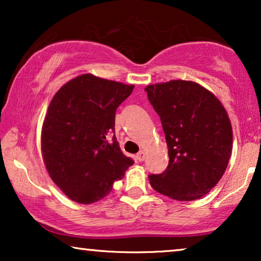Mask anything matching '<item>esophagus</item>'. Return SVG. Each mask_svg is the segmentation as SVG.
I'll return each mask as SVG.
<instances>
[{"label":"esophagus","mask_w":261,"mask_h":261,"mask_svg":"<svg viewBox=\"0 0 261 261\" xmlns=\"http://www.w3.org/2000/svg\"><path fill=\"white\" fill-rule=\"evenodd\" d=\"M146 158V152L145 151H140L137 154V159L139 160V162H144Z\"/></svg>","instance_id":"34e87169"}]
</instances>
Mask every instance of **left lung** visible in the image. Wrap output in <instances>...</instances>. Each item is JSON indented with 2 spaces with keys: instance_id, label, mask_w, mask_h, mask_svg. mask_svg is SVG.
Segmentation results:
<instances>
[{
  "instance_id": "left-lung-1",
  "label": "left lung",
  "mask_w": 261,
  "mask_h": 261,
  "mask_svg": "<svg viewBox=\"0 0 261 261\" xmlns=\"http://www.w3.org/2000/svg\"><path fill=\"white\" fill-rule=\"evenodd\" d=\"M162 121L169 148L165 172L148 176L152 188L177 201H195L222 178L231 155L228 113L212 91L192 81L172 80L145 88Z\"/></svg>"
}]
</instances>
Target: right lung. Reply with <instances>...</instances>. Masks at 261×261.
<instances>
[{
    "label": "right lung",
    "mask_w": 261,
    "mask_h": 261,
    "mask_svg": "<svg viewBox=\"0 0 261 261\" xmlns=\"http://www.w3.org/2000/svg\"><path fill=\"white\" fill-rule=\"evenodd\" d=\"M133 89V84L84 73L53 96L41 128V154L51 179L71 201H99L133 165L115 134L109 139L117 107Z\"/></svg>",
    "instance_id": "right-lung-1"
}]
</instances>
